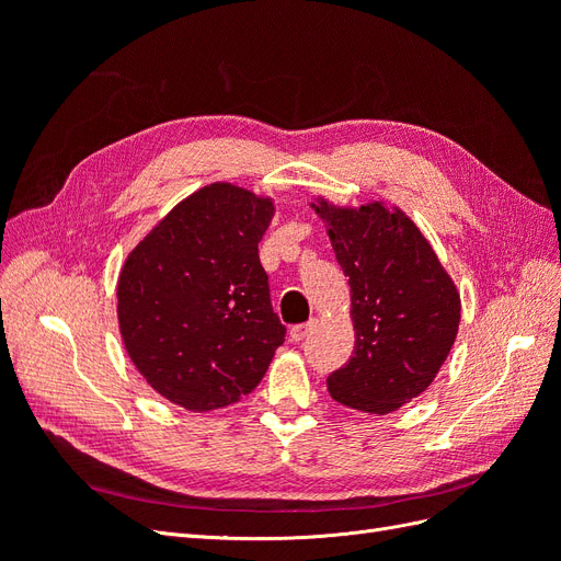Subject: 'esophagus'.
Here are the masks:
<instances>
[{
  "label": "esophagus",
  "mask_w": 561,
  "mask_h": 561,
  "mask_svg": "<svg viewBox=\"0 0 561 561\" xmlns=\"http://www.w3.org/2000/svg\"><path fill=\"white\" fill-rule=\"evenodd\" d=\"M311 330H313V322H307V325H295V328L290 330L293 342H304V339H307V336L311 334Z\"/></svg>",
  "instance_id": "esophagus-1"
}]
</instances>
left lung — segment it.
<instances>
[{
  "label": "left lung",
  "instance_id": "1",
  "mask_svg": "<svg viewBox=\"0 0 561 561\" xmlns=\"http://www.w3.org/2000/svg\"><path fill=\"white\" fill-rule=\"evenodd\" d=\"M339 266L351 285L355 348L328 379L330 396L367 414L396 412L426 390L447 360L461 297L426 236L381 201L339 208L318 198Z\"/></svg>",
  "mask_w": 561,
  "mask_h": 561
}]
</instances>
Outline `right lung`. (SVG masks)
Segmentation results:
<instances>
[{
	"mask_svg": "<svg viewBox=\"0 0 561 561\" xmlns=\"http://www.w3.org/2000/svg\"><path fill=\"white\" fill-rule=\"evenodd\" d=\"M274 213L271 198L213 182L180 201L118 274L116 316L130 360L184 410L239 402L285 342L257 248Z\"/></svg>",
	"mask_w": 561,
	"mask_h": 561,
	"instance_id": "add662e5",
	"label": "right lung"
}]
</instances>
